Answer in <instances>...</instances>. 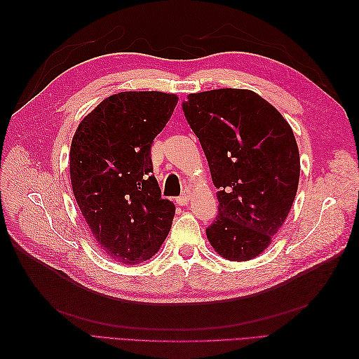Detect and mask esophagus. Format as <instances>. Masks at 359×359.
<instances>
[{"mask_svg": "<svg viewBox=\"0 0 359 359\" xmlns=\"http://www.w3.org/2000/svg\"><path fill=\"white\" fill-rule=\"evenodd\" d=\"M189 199H190V194L187 193V191H184L182 194H181V196H178L177 198V202H178V205H187L189 203Z\"/></svg>", "mask_w": 359, "mask_h": 359, "instance_id": "34e87169", "label": "esophagus"}]
</instances>
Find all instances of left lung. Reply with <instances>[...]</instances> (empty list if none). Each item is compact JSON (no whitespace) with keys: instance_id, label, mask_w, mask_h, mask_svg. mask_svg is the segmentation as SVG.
Here are the masks:
<instances>
[{"instance_id":"obj_1","label":"left lung","mask_w":359,"mask_h":359,"mask_svg":"<svg viewBox=\"0 0 359 359\" xmlns=\"http://www.w3.org/2000/svg\"><path fill=\"white\" fill-rule=\"evenodd\" d=\"M219 189L206 236L220 256H259L285 223L299 181V151L286 119L248 90L190 94L182 102Z\"/></svg>"}]
</instances>
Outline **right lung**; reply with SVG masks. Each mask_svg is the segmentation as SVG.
<instances>
[{"label":"right lung","instance_id":"add662e5","mask_svg":"<svg viewBox=\"0 0 359 359\" xmlns=\"http://www.w3.org/2000/svg\"><path fill=\"white\" fill-rule=\"evenodd\" d=\"M175 94L126 91L104 99L73 136L70 180L76 202L102 250L137 265L170 231L175 205L161 198L151 145L170 119Z\"/></svg>","mask_w":359,"mask_h":359}]
</instances>
